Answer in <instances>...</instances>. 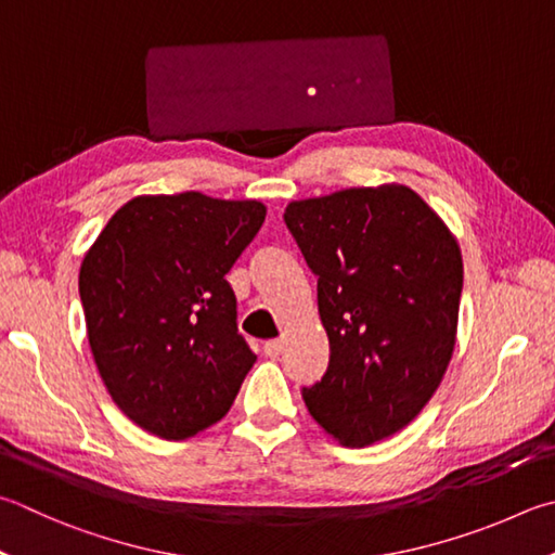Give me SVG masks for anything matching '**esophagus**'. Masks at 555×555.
<instances>
[{
    "label": "esophagus",
    "instance_id": "34e87169",
    "mask_svg": "<svg viewBox=\"0 0 555 555\" xmlns=\"http://www.w3.org/2000/svg\"><path fill=\"white\" fill-rule=\"evenodd\" d=\"M281 351H284V341H281V339H271V341H267V345H264V354L269 359H276Z\"/></svg>",
    "mask_w": 555,
    "mask_h": 555
}]
</instances>
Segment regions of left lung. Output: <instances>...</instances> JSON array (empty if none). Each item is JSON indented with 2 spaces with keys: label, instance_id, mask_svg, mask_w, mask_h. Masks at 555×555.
Masks as SVG:
<instances>
[{
  "label": "left lung",
  "instance_id": "obj_1",
  "mask_svg": "<svg viewBox=\"0 0 555 555\" xmlns=\"http://www.w3.org/2000/svg\"><path fill=\"white\" fill-rule=\"evenodd\" d=\"M318 276L330 364L304 388L312 420L345 447L396 435L435 396L456 345L463 261L444 220L402 184L286 206Z\"/></svg>",
  "mask_w": 555,
  "mask_h": 555
}]
</instances>
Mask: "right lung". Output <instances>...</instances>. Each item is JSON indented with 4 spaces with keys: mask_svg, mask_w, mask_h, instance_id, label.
Wrapping results in <instances>:
<instances>
[{
    "mask_svg": "<svg viewBox=\"0 0 555 555\" xmlns=\"http://www.w3.org/2000/svg\"><path fill=\"white\" fill-rule=\"evenodd\" d=\"M267 208L198 191L120 206L79 269L89 347L108 396L155 437L181 441L228 415L257 357L225 274Z\"/></svg>",
    "mask_w": 555,
    "mask_h": 555,
    "instance_id": "right-lung-1",
    "label": "right lung"
}]
</instances>
